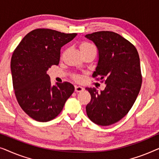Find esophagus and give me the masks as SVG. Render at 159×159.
<instances>
[{
  "mask_svg": "<svg viewBox=\"0 0 159 159\" xmlns=\"http://www.w3.org/2000/svg\"><path fill=\"white\" fill-rule=\"evenodd\" d=\"M84 90V88H82V86H75V92L77 93H80L82 92V91Z\"/></svg>",
  "mask_w": 159,
  "mask_h": 159,
  "instance_id": "34e87169",
  "label": "esophagus"
}]
</instances>
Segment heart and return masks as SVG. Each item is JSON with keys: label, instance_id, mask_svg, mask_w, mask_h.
Returning <instances> with one entry per match:
<instances>
[{"label": "heart", "instance_id": "b5f03b06", "mask_svg": "<svg viewBox=\"0 0 159 159\" xmlns=\"http://www.w3.org/2000/svg\"><path fill=\"white\" fill-rule=\"evenodd\" d=\"M80 51H88V50L95 48V47L93 46V45L91 44L90 43L83 42V43H82L81 44H80ZM75 79L77 80H79L80 79V76L75 75Z\"/></svg>", "mask_w": 159, "mask_h": 159}]
</instances>
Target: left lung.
Segmentation results:
<instances>
[{
  "mask_svg": "<svg viewBox=\"0 0 159 159\" xmlns=\"http://www.w3.org/2000/svg\"><path fill=\"white\" fill-rule=\"evenodd\" d=\"M98 50L99 59L93 74L106 84L104 90L86 88L91 101L86 106L91 121L108 126L125 117L133 106L142 84L140 58L134 45L120 34L100 31L86 34Z\"/></svg>",
  "mask_w": 159,
  "mask_h": 159,
  "instance_id": "obj_1",
  "label": "left lung"
}]
</instances>
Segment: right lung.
Returning <instances> with one entry per match:
<instances>
[{
    "label": "right lung",
    "mask_w": 159,
    "mask_h": 159,
    "mask_svg": "<svg viewBox=\"0 0 159 159\" xmlns=\"http://www.w3.org/2000/svg\"><path fill=\"white\" fill-rule=\"evenodd\" d=\"M77 33L36 29L26 34L11 60L13 87L19 106L32 119L51 121L61 111L75 91L68 82L52 86L47 71L60 61L61 48Z\"/></svg>",
    "instance_id": "add662e5"
}]
</instances>
